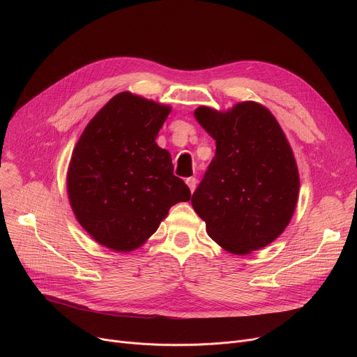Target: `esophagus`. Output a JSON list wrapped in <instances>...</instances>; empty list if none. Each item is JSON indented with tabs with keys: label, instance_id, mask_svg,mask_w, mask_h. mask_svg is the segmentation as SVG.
<instances>
[{
	"label": "esophagus",
	"instance_id": "1",
	"mask_svg": "<svg viewBox=\"0 0 357 357\" xmlns=\"http://www.w3.org/2000/svg\"><path fill=\"white\" fill-rule=\"evenodd\" d=\"M186 185H188V188H190V191L191 192H194L195 191V188H197V179L192 176V178H186Z\"/></svg>",
	"mask_w": 357,
	"mask_h": 357
}]
</instances>
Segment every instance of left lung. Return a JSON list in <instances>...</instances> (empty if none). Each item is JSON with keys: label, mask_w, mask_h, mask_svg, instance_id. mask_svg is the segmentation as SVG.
I'll use <instances>...</instances> for the list:
<instances>
[{"label": "left lung", "mask_w": 357, "mask_h": 357, "mask_svg": "<svg viewBox=\"0 0 357 357\" xmlns=\"http://www.w3.org/2000/svg\"><path fill=\"white\" fill-rule=\"evenodd\" d=\"M194 116L217 144L191 198L195 213L224 250L241 256L266 248L288 227L298 202V166L284 130L255 101L227 111L201 105Z\"/></svg>", "instance_id": "obj_1"}]
</instances>
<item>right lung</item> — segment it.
I'll list each match as a JSON object with an SVG mask.
<instances>
[{
  "label": "right lung",
  "instance_id": "obj_1",
  "mask_svg": "<svg viewBox=\"0 0 357 357\" xmlns=\"http://www.w3.org/2000/svg\"><path fill=\"white\" fill-rule=\"evenodd\" d=\"M128 91L112 97L75 144L66 174L72 211L98 245L127 253L152 236L191 191L174 175L171 153L156 144L171 112Z\"/></svg>",
  "mask_w": 357,
  "mask_h": 357
}]
</instances>
